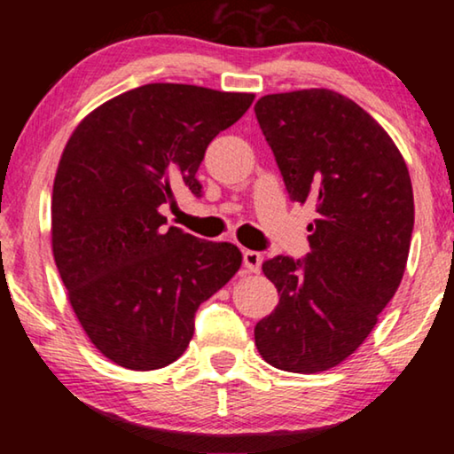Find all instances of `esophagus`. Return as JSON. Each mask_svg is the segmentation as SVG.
Instances as JSON below:
<instances>
[{"label": "esophagus", "instance_id": "34e87169", "mask_svg": "<svg viewBox=\"0 0 454 454\" xmlns=\"http://www.w3.org/2000/svg\"><path fill=\"white\" fill-rule=\"evenodd\" d=\"M262 266V254L254 250H244V269L247 272H258Z\"/></svg>", "mask_w": 454, "mask_h": 454}]
</instances>
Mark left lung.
<instances>
[{"mask_svg": "<svg viewBox=\"0 0 454 454\" xmlns=\"http://www.w3.org/2000/svg\"><path fill=\"white\" fill-rule=\"evenodd\" d=\"M254 111L291 198L316 207L308 258L262 262L278 303L254 339L266 364L318 374L357 351L399 289L415 219L411 177L387 129L339 92L266 95Z\"/></svg>", "mask_w": 454, "mask_h": 454, "instance_id": "obj_1", "label": "left lung"}]
</instances>
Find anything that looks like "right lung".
<instances>
[{"instance_id":"add662e5","label":"right lung","mask_w":454,"mask_h":454,"mask_svg":"<svg viewBox=\"0 0 454 454\" xmlns=\"http://www.w3.org/2000/svg\"><path fill=\"white\" fill-rule=\"evenodd\" d=\"M252 92L157 82L109 98L74 129L51 198V247L67 300L98 353L148 372L184 356L194 314L241 264L233 244L165 229L177 185L196 171Z\"/></svg>"}]
</instances>
